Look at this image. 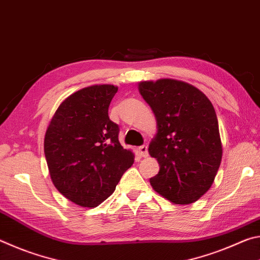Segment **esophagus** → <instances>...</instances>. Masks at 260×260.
<instances>
[{"label": "esophagus", "instance_id": "34e87169", "mask_svg": "<svg viewBox=\"0 0 260 260\" xmlns=\"http://www.w3.org/2000/svg\"><path fill=\"white\" fill-rule=\"evenodd\" d=\"M138 150L140 152V155L142 157H148L149 156V152H148V147L146 144H143V146H141L138 148Z\"/></svg>", "mask_w": 260, "mask_h": 260}]
</instances>
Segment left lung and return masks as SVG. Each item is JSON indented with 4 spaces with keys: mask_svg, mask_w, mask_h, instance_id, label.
I'll use <instances>...</instances> for the list:
<instances>
[{
    "mask_svg": "<svg viewBox=\"0 0 260 260\" xmlns=\"http://www.w3.org/2000/svg\"><path fill=\"white\" fill-rule=\"evenodd\" d=\"M138 88L157 121L148 148L159 164L151 187L174 204L193 203L212 186L222 158L213 105L199 88L175 79L140 81Z\"/></svg>",
    "mask_w": 260,
    "mask_h": 260,
    "instance_id": "left-lung-1",
    "label": "left lung"
}]
</instances>
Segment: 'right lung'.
I'll return each instance as SVG.
<instances>
[{
	"mask_svg": "<svg viewBox=\"0 0 260 260\" xmlns=\"http://www.w3.org/2000/svg\"><path fill=\"white\" fill-rule=\"evenodd\" d=\"M113 85H93L68 96L51 117L45 155L51 181L72 203L95 208L111 195L133 165L134 152L118 140L108 116Z\"/></svg>",
	"mask_w": 260,
	"mask_h": 260,
	"instance_id": "1",
	"label": "right lung"
}]
</instances>
